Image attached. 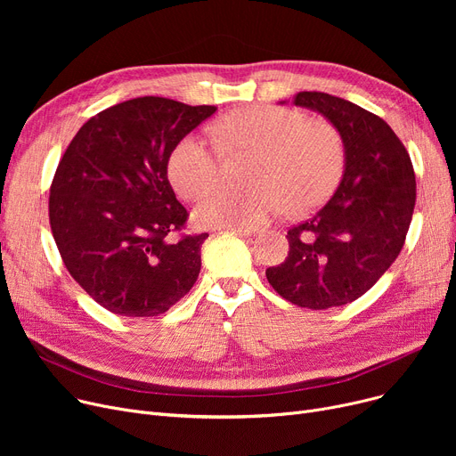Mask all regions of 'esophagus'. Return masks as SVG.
<instances>
[{"mask_svg": "<svg viewBox=\"0 0 456 456\" xmlns=\"http://www.w3.org/2000/svg\"><path fill=\"white\" fill-rule=\"evenodd\" d=\"M231 231L236 232L238 236H242V238H255L260 232L258 229H246V227H232Z\"/></svg>", "mask_w": 456, "mask_h": 456, "instance_id": "1", "label": "esophagus"}]
</instances>
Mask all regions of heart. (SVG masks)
Segmentation results:
<instances>
[{
	"instance_id": "1",
	"label": "heart",
	"mask_w": 456,
	"mask_h": 456,
	"mask_svg": "<svg viewBox=\"0 0 456 456\" xmlns=\"http://www.w3.org/2000/svg\"><path fill=\"white\" fill-rule=\"evenodd\" d=\"M225 153H251L242 188H222L194 210L203 227H253L286 207L305 214L322 205L344 172L338 133L297 110L253 105L212 127ZM167 177L184 200H198L220 177V155L203 134H186L167 160Z\"/></svg>"
}]
</instances>
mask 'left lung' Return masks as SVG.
I'll return each instance as SVG.
<instances>
[{
	"mask_svg": "<svg viewBox=\"0 0 456 456\" xmlns=\"http://www.w3.org/2000/svg\"><path fill=\"white\" fill-rule=\"evenodd\" d=\"M292 103L338 131L344 174L332 198L289 231V256L266 277L297 306H342L366 294L397 258L416 205L414 167L392 127L366 109L325 92H299Z\"/></svg>",
	"mask_w": 456,
	"mask_h": 456,
	"instance_id": "left-lung-1",
	"label": "left lung"
}]
</instances>
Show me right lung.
<instances>
[{
  "instance_id": "right-lung-1",
  "label": "right lung",
  "mask_w": 456,
  "mask_h": 456,
  "mask_svg": "<svg viewBox=\"0 0 456 456\" xmlns=\"http://www.w3.org/2000/svg\"><path fill=\"white\" fill-rule=\"evenodd\" d=\"M216 107L146 95L92 116L64 151L50 224L69 275L126 318L166 313L194 286L207 232L172 242L186 208L167 181L174 148Z\"/></svg>"
}]
</instances>
